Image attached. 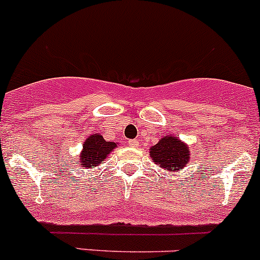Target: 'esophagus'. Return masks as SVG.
Wrapping results in <instances>:
<instances>
[{
  "instance_id": "1",
  "label": "esophagus",
  "mask_w": 260,
  "mask_h": 260,
  "mask_svg": "<svg viewBox=\"0 0 260 260\" xmlns=\"http://www.w3.org/2000/svg\"><path fill=\"white\" fill-rule=\"evenodd\" d=\"M127 143L130 147H138V145H139V140L138 139H130Z\"/></svg>"
}]
</instances>
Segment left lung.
Returning a JSON list of instances; mask_svg holds the SVG:
<instances>
[{"mask_svg":"<svg viewBox=\"0 0 260 260\" xmlns=\"http://www.w3.org/2000/svg\"><path fill=\"white\" fill-rule=\"evenodd\" d=\"M189 153V148L184 143L172 137L163 138L159 143L150 148V157L153 162L170 171L184 169L190 158Z\"/></svg>","mask_w":260,"mask_h":260,"instance_id":"8db88e82","label":"left lung"}]
</instances>
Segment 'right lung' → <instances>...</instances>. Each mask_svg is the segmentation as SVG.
Returning <instances> with one entry per match:
<instances>
[{
  "label": "right lung",
  "mask_w": 260,
  "mask_h": 260,
  "mask_svg": "<svg viewBox=\"0 0 260 260\" xmlns=\"http://www.w3.org/2000/svg\"><path fill=\"white\" fill-rule=\"evenodd\" d=\"M115 147V143L106 142L101 135H91L84 143L80 163L88 169L101 165Z\"/></svg>",
  "instance_id": "add662e5"
}]
</instances>
